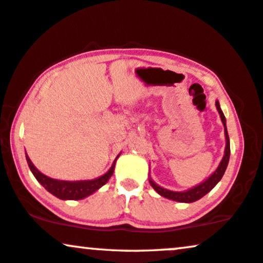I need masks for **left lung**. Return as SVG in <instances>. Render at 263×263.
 Segmentation results:
<instances>
[{"label": "left lung", "mask_w": 263, "mask_h": 263, "mask_svg": "<svg viewBox=\"0 0 263 263\" xmlns=\"http://www.w3.org/2000/svg\"><path fill=\"white\" fill-rule=\"evenodd\" d=\"M216 108H217L218 112H220L221 120L224 125V135H226V151H224V156H223V159H222L220 166H218L217 170H216L214 174L210 176V177L206 179L205 182H202L201 184L197 185V187L189 189V191H187V192H171V191H167V189L159 187V185L155 184L154 182L152 181V179H149V183H151L152 187L154 188L155 191L161 195V197H165L167 199H171V200L179 201V202L197 201L200 198L204 197L205 194H208V193L210 192L211 189L214 188L215 185L221 181L222 176H223L226 168H227V165H228V161H229V155H231V147H229V137H228L227 127H226V118H224L223 112H222V110H221L218 102H216Z\"/></svg>", "instance_id": "left-lung-1"}]
</instances>
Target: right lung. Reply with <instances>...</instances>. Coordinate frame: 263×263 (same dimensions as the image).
<instances>
[{
  "label": "right lung",
  "mask_w": 263,
  "mask_h": 263,
  "mask_svg": "<svg viewBox=\"0 0 263 263\" xmlns=\"http://www.w3.org/2000/svg\"><path fill=\"white\" fill-rule=\"evenodd\" d=\"M26 161L31 170L32 175L35 176V178L41 183L43 187L49 193H52L53 195L63 200H79V199H84L88 195H91L92 193H95L97 189H99L102 185H104L109 181V178L111 177L112 172H114V166H111V168L107 174L103 175L102 177L92 179V181H79V182H66V181H58V179L49 178L47 176L41 174L37 168L35 167L31 160L29 159L28 154H26ZM115 164V162H114Z\"/></svg>",
  "instance_id": "add662e5"
}]
</instances>
